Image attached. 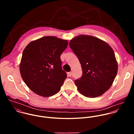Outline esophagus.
Listing matches in <instances>:
<instances>
[{
    "label": "esophagus",
    "mask_w": 134,
    "mask_h": 134,
    "mask_svg": "<svg viewBox=\"0 0 134 134\" xmlns=\"http://www.w3.org/2000/svg\"><path fill=\"white\" fill-rule=\"evenodd\" d=\"M67 75L69 77H71L72 76V72H69L67 73Z\"/></svg>",
    "instance_id": "obj_1"
}]
</instances>
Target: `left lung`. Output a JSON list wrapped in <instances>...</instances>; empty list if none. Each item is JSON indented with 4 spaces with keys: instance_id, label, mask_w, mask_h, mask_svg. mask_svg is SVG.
<instances>
[{
    "instance_id": "1",
    "label": "left lung",
    "mask_w": 134,
    "mask_h": 134,
    "mask_svg": "<svg viewBox=\"0 0 134 134\" xmlns=\"http://www.w3.org/2000/svg\"><path fill=\"white\" fill-rule=\"evenodd\" d=\"M69 45L81 65L82 75L75 80L78 91L87 97L102 96L112 86L118 72L115 53L106 42L88 35H80Z\"/></svg>"
}]
</instances>
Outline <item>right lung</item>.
<instances>
[{"mask_svg": "<svg viewBox=\"0 0 134 134\" xmlns=\"http://www.w3.org/2000/svg\"><path fill=\"white\" fill-rule=\"evenodd\" d=\"M67 40L46 36L30 42L25 48L19 64L20 73L27 87L43 97L56 94L67 76L62 69L60 56Z\"/></svg>", "mask_w": 134, "mask_h": 134, "instance_id": "add662e5", "label": "right lung"}]
</instances>
